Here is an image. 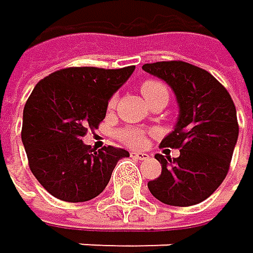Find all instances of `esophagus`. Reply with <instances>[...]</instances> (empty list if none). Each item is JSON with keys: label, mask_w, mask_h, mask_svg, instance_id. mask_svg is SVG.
I'll use <instances>...</instances> for the list:
<instances>
[{"label": "esophagus", "mask_w": 253, "mask_h": 253, "mask_svg": "<svg viewBox=\"0 0 253 253\" xmlns=\"http://www.w3.org/2000/svg\"><path fill=\"white\" fill-rule=\"evenodd\" d=\"M130 156L133 159H139V161H144V159H147L149 155L147 153H144V152H130Z\"/></svg>", "instance_id": "esophagus-1"}]
</instances>
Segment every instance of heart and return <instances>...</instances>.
<instances>
[{"instance_id":"b5f03b06","label":"heart","mask_w":253,"mask_h":253,"mask_svg":"<svg viewBox=\"0 0 253 253\" xmlns=\"http://www.w3.org/2000/svg\"><path fill=\"white\" fill-rule=\"evenodd\" d=\"M141 92L144 95L145 100H150L153 98L155 95L161 94V92H167L169 94V89L167 86L164 83L158 82V80H145L142 84H141ZM117 103V97H112L108 103V108L109 109H114V106ZM118 138L124 142L130 145V147H142L144 142H145V135L141 129H136V127H126V129H121L118 132Z\"/></svg>"}]
</instances>
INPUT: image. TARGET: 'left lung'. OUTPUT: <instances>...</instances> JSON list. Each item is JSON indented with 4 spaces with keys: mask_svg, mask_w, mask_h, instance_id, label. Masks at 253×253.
Instances as JSON below:
<instances>
[{
    "mask_svg": "<svg viewBox=\"0 0 253 253\" xmlns=\"http://www.w3.org/2000/svg\"><path fill=\"white\" fill-rule=\"evenodd\" d=\"M142 70L173 89L179 117L162 147L180 149L179 158L156 155L162 171L150 193L162 203L191 207L208 199L225 180L238 138L235 104L214 76L182 60L145 63Z\"/></svg>",
    "mask_w": 253,
    "mask_h": 253,
    "instance_id": "obj_1",
    "label": "left lung"
}]
</instances>
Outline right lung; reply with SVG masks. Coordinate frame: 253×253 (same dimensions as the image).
I'll return each instance as SVG.
<instances>
[{
	"label": "right lung",
	"mask_w": 253,
	"mask_h": 253,
	"mask_svg": "<svg viewBox=\"0 0 253 253\" xmlns=\"http://www.w3.org/2000/svg\"><path fill=\"white\" fill-rule=\"evenodd\" d=\"M133 71L135 66L65 68L35 86L24 106L21 138L32 173L51 196L65 202L97 197L117 162L129 156L112 145L97 152L82 138L98 127L111 97Z\"/></svg>",
	"instance_id": "1"
}]
</instances>
